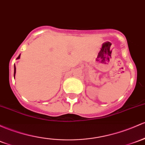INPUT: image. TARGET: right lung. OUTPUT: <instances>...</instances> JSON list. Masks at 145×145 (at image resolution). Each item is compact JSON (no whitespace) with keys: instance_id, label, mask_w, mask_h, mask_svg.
Wrapping results in <instances>:
<instances>
[{"instance_id":"obj_1","label":"right lung","mask_w":145,"mask_h":145,"mask_svg":"<svg viewBox=\"0 0 145 145\" xmlns=\"http://www.w3.org/2000/svg\"><path fill=\"white\" fill-rule=\"evenodd\" d=\"M20 54L18 56V57L17 58V59H19V58H20ZM15 74H16V66H15V65H14V78H15Z\"/></svg>"}]
</instances>
